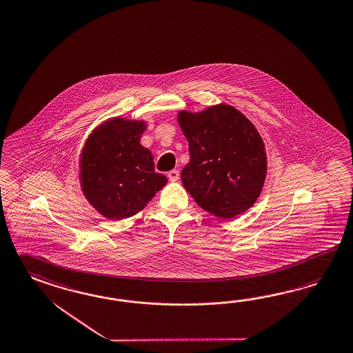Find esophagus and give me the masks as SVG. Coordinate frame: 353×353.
<instances>
[{
	"instance_id": "34e87169",
	"label": "esophagus",
	"mask_w": 353,
	"mask_h": 353,
	"mask_svg": "<svg viewBox=\"0 0 353 353\" xmlns=\"http://www.w3.org/2000/svg\"><path fill=\"white\" fill-rule=\"evenodd\" d=\"M179 176H181V174H179L178 170H172V172H169V174H168V178H169L170 181H179Z\"/></svg>"
}]
</instances>
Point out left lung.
<instances>
[{
	"label": "left lung",
	"instance_id": "8db88e82",
	"mask_svg": "<svg viewBox=\"0 0 353 353\" xmlns=\"http://www.w3.org/2000/svg\"><path fill=\"white\" fill-rule=\"evenodd\" d=\"M178 123L190 156L181 181L197 205L221 219L252 208L268 170L265 145L252 123L224 103L179 111Z\"/></svg>",
	"mask_w": 353,
	"mask_h": 353
}]
</instances>
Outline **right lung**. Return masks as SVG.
I'll list each match as a JSON object with an SVG mask.
<instances>
[{
  "instance_id": "obj_1",
  "label": "right lung",
  "mask_w": 353,
  "mask_h": 353,
  "mask_svg": "<svg viewBox=\"0 0 353 353\" xmlns=\"http://www.w3.org/2000/svg\"><path fill=\"white\" fill-rule=\"evenodd\" d=\"M145 121L114 118L92 132L79 161L81 190L110 220L136 215L168 183L154 172V156L139 143Z\"/></svg>"
}]
</instances>
